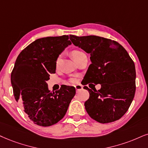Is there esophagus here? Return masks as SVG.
<instances>
[{
	"mask_svg": "<svg viewBox=\"0 0 148 148\" xmlns=\"http://www.w3.org/2000/svg\"><path fill=\"white\" fill-rule=\"evenodd\" d=\"M75 89H76V91H77V92H79V91H80V90H82V89H83V86L82 85H80V84L75 86Z\"/></svg>",
	"mask_w": 148,
	"mask_h": 148,
	"instance_id": "esophagus-1",
	"label": "esophagus"
}]
</instances>
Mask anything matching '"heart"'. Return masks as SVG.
Segmentation results:
<instances>
[{"label":"heart","instance_id":"heart-1","mask_svg":"<svg viewBox=\"0 0 148 148\" xmlns=\"http://www.w3.org/2000/svg\"><path fill=\"white\" fill-rule=\"evenodd\" d=\"M84 54V53H83L82 51H79V50H73L71 53V55H72L73 58L74 60H75L76 58H77L78 57H79L80 56H82V55ZM61 60H62V56L61 55H60V56H58V58H56V66H58L59 64L61 62ZM71 82H75V80L74 79H71Z\"/></svg>","mask_w":148,"mask_h":148}]
</instances>
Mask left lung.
I'll use <instances>...</instances> for the list:
<instances>
[{"label":"left lung","instance_id":"8db88e82","mask_svg":"<svg viewBox=\"0 0 148 148\" xmlns=\"http://www.w3.org/2000/svg\"><path fill=\"white\" fill-rule=\"evenodd\" d=\"M74 45L90 53L91 63L84 78L86 82L100 84L101 88L89 92L85 108L92 119L110 123L125 114L136 90L134 63L128 53L117 42L96 36L70 35Z\"/></svg>","mask_w":148,"mask_h":148}]
</instances>
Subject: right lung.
Here are the masks:
<instances>
[{
	"mask_svg": "<svg viewBox=\"0 0 148 148\" xmlns=\"http://www.w3.org/2000/svg\"><path fill=\"white\" fill-rule=\"evenodd\" d=\"M71 42L69 36L40 38L18 55L11 74L14 97L35 124H56L64 116L75 95L73 86H61L51 92L47 81L56 73V60Z\"/></svg>",
	"mask_w": 148,
	"mask_h": 148,
	"instance_id": "1",
	"label": "right lung"
}]
</instances>
